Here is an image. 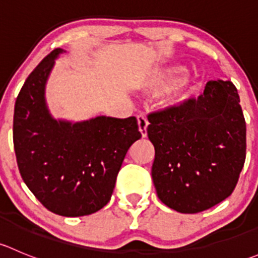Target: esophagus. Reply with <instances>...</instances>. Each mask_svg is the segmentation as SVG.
<instances>
[{
    "label": "esophagus",
    "mask_w": 258,
    "mask_h": 258,
    "mask_svg": "<svg viewBox=\"0 0 258 258\" xmlns=\"http://www.w3.org/2000/svg\"><path fill=\"white\" fill-rule=\"evenodd\" d=\"M137 123H139V130L141 132L142 137L147 136V127H148V121L144 114H139L137 116Z\"/></svg>",
    "instance_id": "34e87169"
}]
</instances>
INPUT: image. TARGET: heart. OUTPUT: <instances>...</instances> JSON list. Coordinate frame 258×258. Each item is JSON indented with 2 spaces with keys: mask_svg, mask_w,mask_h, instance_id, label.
Segmentation results:
<instances>
[{
  "mask_svg": "<svg viewBox=\"0 0 258 258\" xmlns=\"http://www.w3.org/2000/svg\"><path fill=\"white\" fill-rule=\"evenodd\" d=\"M182 71H183V67L179 64L165 67L151 77V80L148 81V88L153 91L166 88L182 74ZM195 92H196V76L192 74H186L166 90L161 98V103L165 107H179L188 102L194 97Z\"/></svg>",
  "mask_w": 258,
  "mask_h": 258,
  "instance_id": "obj_1",
  "label": "heart"
}]
</instances>
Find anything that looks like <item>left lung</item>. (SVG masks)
I'll use <instances>...</instances> for the list:
<instances>
[{"label": "left lung", "instance_id": "left-lung-1", "mask_svg": "<svg viewBox=\"0 0 258 258\" xmlns=\"http://www.w3.org/2000/svg\"><path fill=\"white\" fill-rule=\"evenodd\" d=\"M148 122L151 173L166 206L197 213L232 194L246 158V123L232 82L209 81L197 100L151 113Z\"/></svg>", "mask_w": 258, "mask_h": 258}]
</instances>
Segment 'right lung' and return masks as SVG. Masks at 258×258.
<instances>
[{
	"label": "right lung",
	"instance_id": "add662e5",
	"mask_svg": "<svg viewBox=\"0 0 258 258\" xmlns=\"http://www.w3.org/2000/svg\"><path fill=\"white\" fill-rule=\"evenodd\" d=\"M63 52L53 49L23 83L15 103L14 146L36 199L56 215L80 217L108 204L124 156L141 132L134 116L72 122L49 113L46 85Z\"/></svg>",
	"mask_w": 258,
	"mask_h": 258
}]
</instances>
